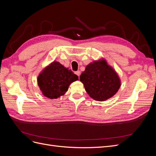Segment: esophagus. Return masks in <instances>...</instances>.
Here are the masks:
<instances>
[{"instance_id": "esophagus-1", "label": "esophagus", "mask_w": 156, "mask_h": 156, "mask_svg": "<svg viewBox=\"0 0 156 156\" xmlns=\"http://www.w3.org/2000/svg\"><path fill=\"white\" fill-rule=\"evenodd\" d=\"M75 73L77 75H78V76H79L80 75V71H77V72H75Z\"/></svg>"}]
</instances>
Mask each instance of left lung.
Returning a JSON list of instances; mask_svg holds the SVG:
<instances>
[{"instance_id":"left-lung-1","label":"left lung","mask_w":156,"mask_h":156,"mask_svg":"<svg viewBox=\"0 0 156 156\" xmlns=\"http://www.w3.org/2000/svg\"><path fill=\"white\" fill-rule=\"evenodd\" d=\"M80 81L88 95L96 101L112 97L121 86L119 75L103 59L89 64L80 75Z\"/></svg>"}]
</instances>
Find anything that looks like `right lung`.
Wrapping results in <instances>:
<instances>
[{
    "label": "right lung",
    "mask_w": 156,
    "mask_h": 156,
    "mask_svg": "<svg viewBox=\"0 0 156 156\" xmlns=\"http://www.w3.org/2000/svg\"><path fill=\"white\" fill-rule=\"evenodd\" d=\"M79 80L77 75L54 61L47 66L37 77V84L43 95L49 99H56L68 91L69 84Z\"/></svg>",
    "instance_id": "add662e5"
}]
</instances>
